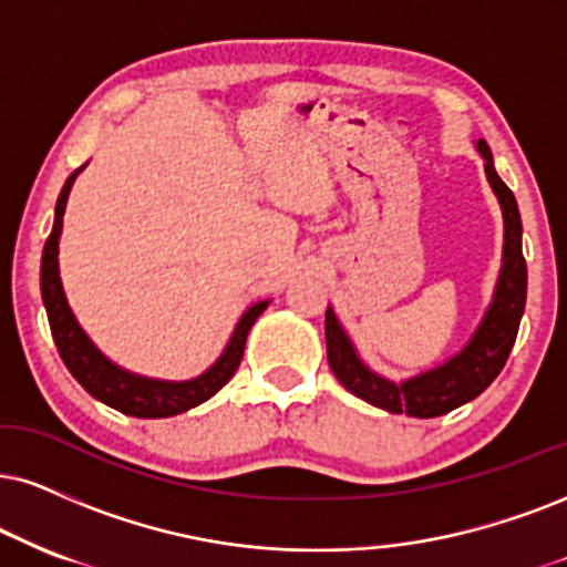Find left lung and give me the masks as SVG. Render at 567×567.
Returning a JSON list of instances; mask_svg holds the SVG:
<instances>
[{"label":"left lung","mask_w":567,"mask_h":567,"mask_svg":"<svg viewBox=\"0 0 567 567\" xmlns=\"http://www.w3.org/2000/svg\"><path fill=\"white\" fill-rule=\"evenodd\" d=\"M481 155L486 159V178L494 194L499 197L502 215H505V257H502V272L497 284V295L488 307L484 323L476 331L463 352L442 368L429 370L417 379L404 383H391L373 370L362 365L347 333L341 331L337 316L326 312V349L328 365L341 386L352 391L354 396L365 400L375 408L402 415L408 412L412 417H436L452 412L460 404L476 400L488 383L499 375L509 358V349L518 337V326L526 307V257L520 249V213L518 202L509 192L505 181L497 176L492 163V150L481 138Z\"/></svg>","instance_id":"obj_1"}]
</instances>
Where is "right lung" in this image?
I'll return each instance as SVG.
<instances>
[{
	"label": "right lung",
	"instance_id": "1",
	"mask_svg": "<svg viewBox=\"0 0 567 567\" xmlns=\"http://www.w3.org/2000/svg\"><path fill=\"white\" fill-rule=\"evenodd\" d=\"M79 171L73 173L62 186L58 209H54V226L52 234L44 244V255H41V297H44V307L49 316V328H52L54 344L65 368L73 373V379L89 391L91 396L110 404V408L125 412L134 417H167L186 412L197 404L207 402L209 396L218 394L226 383L234 379L236 368L244 358V344H247V333L251 323L262 316L268 302H257L244 312L239 326H236L234 337H230L226 352L215 362L207 373L199 379L184 381V383H167V381H150L138 379V375L125 373V370L115 368L104 354L86 339L81 326L75 323L73 312L65 302V291L60 284L58 270V241L62 230V215H65V202L73 186Z\"/></svg>",
	"mask_w": 567,
	"mask_h": 567
}]
</instances>
